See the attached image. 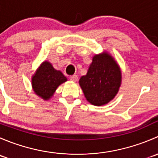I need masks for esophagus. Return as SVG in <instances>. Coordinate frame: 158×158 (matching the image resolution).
<instances>
[{"instance_id": "34e87169", "label": "esophagus", "mask_w": 158, "mask_h": 158, "mask_svg": "<svg viewBox=\"0 0 158 158\" xmlns=\"http://www.w3.org/2000/svg\"><path fill=\"white\" fill-rule=\"evenodd\" d=\"M70 80L73 81V82H76L78 80V76L76 75H73V76H71L69 77Z\"/></svg>"}]
</instances>
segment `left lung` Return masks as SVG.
Wrapping results in <instances>:
<instances>
[{"label":"left lung","instance_id":"1","mask_svg":"<svg viewBox=\"0 0 158 158\" xmlns=\"http://www.w3.org/2000/svg\"><path fill=\"white\" fill-rule=\"evenodd\" d=\"M84 95L90 104H108L115 97L122 84V71L114 57L104 51L92 58L85 76L79 81Z\"/></svg>","mask_w":158,"mask_h":158}]
</instances>
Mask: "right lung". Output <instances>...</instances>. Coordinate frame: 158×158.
Wrapping results in <instances>:
<instances>
[{"mask_svg":"<svg viewBox=\"0 0 158 158\" xmlns=\"http://www.w3.org/2000/svg\"><path fill=\"white\" fill-rule=\"evenodd\" d=\"M67 78L61 71L54 69L48 61L43 62L32 76L31 85L33 92L42 99L49 100L61 84Z\"/></svg>","mask_w":158,"mask_h":158,"instance_id":"add662e5","label":"right lung"}]
</instances>
